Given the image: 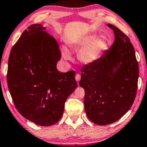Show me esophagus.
Wrapping results in <instances>:
<instances>
[{
	"mask_svg": "<svg viewBox=\"0 0 147 147\" xmlns=\"http://www.w3.org/2000/svg\"><path fill=\"white\" fill-rule=\"evenodd\" d=\"M80 79H81V76H80V74H76V81L78 82L80 80Z\"/></svg>",
	"mask_w": 147,
	"mask_h": 147,
	"instance_id": "obj_1",
	"label": "esophagus"
}]
</instances>
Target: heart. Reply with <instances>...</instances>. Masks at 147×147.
<instances>
[{"label": "heart", "mask_w": 147, "mask_h": 147, "mask_svg": "<svg viewBox=\"0 0 147 147\" xmlns=\"http://www.w3.org/2000/svg\"><path fill=\"white\" fill-rule=\"evenodd\" d=\"M69 47L74 49H79L78 58L80 62L90 65L96 62L105 50L106 44L104 40L97 39V36L90 34L69 43ZM62 57L66 60L71 58L67 49L62 50Z\"/></svg>", "instance_id": "obj_1"}]
</instances>
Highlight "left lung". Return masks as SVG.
<instances>
[{"label":"left lung","instance_id":"1","mask_svg":"<svg viewBox=\"0 0 147 147\" xmlns=\"http://www.w3.org/2000/svg\"><path fill=\"white\" fill-rule=\"evenodd\" d=\"M109 49L94 63L82 68L80 86L84 89L88 118L107 125L122 118L131 107L138 88V64L130 40L115 26Z\"/></svg>","mask_w":147,"mask_h":147}]
</instances>
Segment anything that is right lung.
<instances>
[{
    "label": "right lung",
    "instance_id": "1",
    "mask_svg": "<svg viewBox=\"0 0 147 147\" xmlns=\"http://www.w3.org/2000/svg\"><path fill=\"white\" fill-rule=\"evenodd\" d=\"M40 24L24 31L10 53L7 84L16 108L39 126L61 119L67 98L77 88L74 70L58 71L59 45Z\"/></svg>",
    "mask_w": 147,
    "mask_h": 147
}]
</instances>
